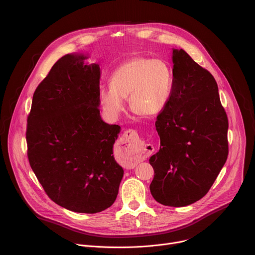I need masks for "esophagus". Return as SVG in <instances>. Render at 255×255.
Instances as JSON below:
<instances>
[{
	"label": "esophagus",
	"mask_w": 255,
	"mask_h": 255,
	"mask_svg": "<svg viewBox=\"0 0 255 255\" xmlns=\"http://www.w3.org/2000/svg\"><path fill=\"white\" fill-rule=\"evenodd\" d=\"M122 143L124 144V146L122 147L123 155L126 158L136 159L144 156L146 149H145L135 130L127 129L122 136Z\"/></svg>",
	"instance_id": "1"
}]
</instances>
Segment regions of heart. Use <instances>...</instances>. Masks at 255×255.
<instances>
[{
  "label": "heart",
  "mask_w": 255,
  "mask_h": 255,
  "mask_svg": "<svg viewBox=\"0 0 255 255\" xmlns=\"http://www.w3.org/2000/svg\"><path fill=\"white\" fill-rule=\"evenodd\" d=\"M102 87L99 99L104 110L118 117L129 98L132 110L144 116H156L166 108L172 92V72L161 59L136 55L119 64Z\"/></svg>",
  "instance_id": "1"
}]
</instances>
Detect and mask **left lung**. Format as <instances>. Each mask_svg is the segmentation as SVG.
<instances>
[{
    "label": "left lung",
    "mask_w": 255,
    "mask_h": 255,
    "mask_svg": "<svg viewBox=\"0 0 255 255\" xmlns=\"http://www.w3.org/2000/svg\"><path fill=\"white\" fill-rule=\"evenodd\" d=\"M172 61L171 97L155 122L160 149L149 159L150 192L164 206L185 207L209 192L227 160L228 118L211 72L183 49H173Z\"/></svg>",
    "instance_id": "obj_1"
}]
</instances>
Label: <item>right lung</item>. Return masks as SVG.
Returning <instances> with one entry per match:
<instances>
[{
  "label": "right lung",
  "instance_id": "1",
  "mask_svg": "<svg viewBox=\"0 0 255 255\" xmlns=\"http://www.w3.org/2000/svg\"><path fill=\"white\" fill-rule=\"evenodd\" d=\"M86 58L62 56L36 88L26 141L46 195L67 210L94 214L113 205L124 170L113 156L120 126L101 119L100 67Z\"/></svg>",
  "mask_w": 255,
  "mask_h": 255
}]
</instances>
